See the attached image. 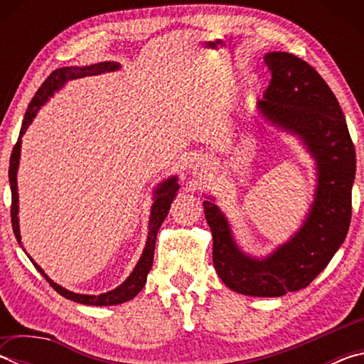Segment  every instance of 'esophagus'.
<instances>
[{
	"mask_svg": "<svg viewBox=\"0 0 364 364\" xmlns=\"http://www.w3.org/2000/svg\"><path fill=\"white\" fill-rule=\"evenodd\" d=\"M200 168H202V165H199V164H194V165H193V171H194V173H199Z\"/></svg>",
	"mask_w": 364,
	"mask_h": 364,
	"instance_id": "esophagus-1",
	"label": "esophagus"
}]
</instances>
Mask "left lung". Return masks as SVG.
Wrapping results in <instances>:
<instances>
[{
    "label": "left lung",
    "instance_id": "obj_1",
    "mask_svg": "<svg viewBox=\"0 0 364 364\" xmlns=\"http://www.w3.org/2000/svg\"><path fill=\"white\" fill-rule=\"evenodd\" d=\"M263 59L271 82L257 101L258 114L297 138L311 156L316 171L313 202L299 230L264 257L241 249L212 196L204 200V212L221 281L237 294L281 297L310 284L347 237L356 159L342 109L321 75L289 53L273 51Z\"/></svg>",
    "mask_w": 364,
    "mask_h": 364
}]
</instances>
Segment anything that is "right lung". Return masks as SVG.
<instances>
[{
	"label": "right lung",
	"instance_id": "right-lung-1",
	"mask_svg": "<svg viewBox=\"0 0 364 364\" xmlns=\"http://www.w3.org/2000/svg\"><path fill=\"white\" fill-rule=\"evenodd\" d=\"M120 67L122 65L119 63H114V60H106V63H97V64H91V65H85V67H63V69L54 70L51 75L46 78V82L40 86L38 91H36V95L33 96L32 102L28 104L26 117H23V122H22L19 139H17V144L14 146V149H12L11 160H9V184H11V196H12L11 221H12V230H14L17 242L21 244L22 249H23V245H22L21 226H19V193H17V170H19V162H21L22 136L26 134L27 128L32 125V122L36 117V114H38V110L45 106V104L49 101V97H53V95L63 88V86L69 82V80L91 77V75H101V73H106V72L119 70ZM178 189H180V184H178V176H175V175H171L167 178V180L159 183L157 188L154 189V197H152L154 202H152L151 215H149V226H147L149 232H147V239H146L143 254H141L136 267H134V269L132 271V274L128 276V278L123 281L119 287L112 289V291L104 292L100 295H88V294H78V292L69 291V289H65L63 286H59L58 282H54L45 273V271H43L40 264L27 254V252L26 254L35 264V268L40 271V274L43 276V278H45L49 284H51L54 291L63 295V297L69 299L72 301H77V304L95 305V306H109V305L125 304V301L136 297V295L141 292V289H143L146 284L147 274H149L151 267H152L154 249H156V239H157L159 228L162 226L164 220L167 218L170 205L176 197Z\"/></svg>",
	"mask_w": 364,
	"mask_h": 364
}]
</instances>
